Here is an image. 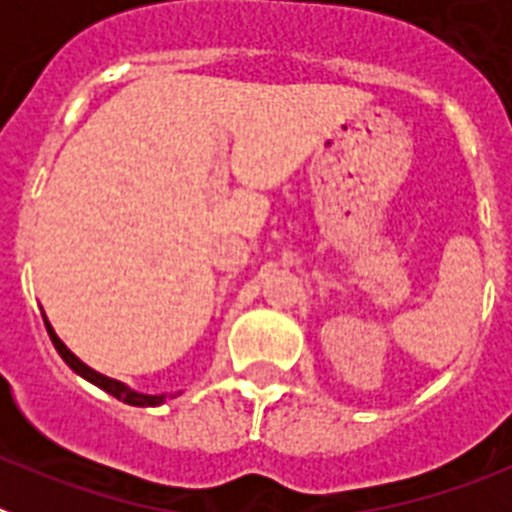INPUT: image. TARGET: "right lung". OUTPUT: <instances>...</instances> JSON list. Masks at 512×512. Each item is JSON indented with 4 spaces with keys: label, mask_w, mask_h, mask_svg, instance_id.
Instances as JSON below:
<instances>
[{
    "label": "right lung",
    "mask_w": 512,
    "mask_h": 512,
    "mask_svg": "<svg viewBox=\"0 0 512 512\" xmlns=\"http://www.w3.org/2000/svg\"><path fill=\"white\" fill-rule=\"evenodd\" d=\"M45 328H48V336H51L53 346H56V351L61 354V359L66 361V364H69L71 369L79 374V377H84L87 382L97 384L99 390H104L107 395L117 397V400H122V402H128V405H135V408H153V405H161V402L166 400V395H143V392L130 390L128 384H122V382H117V379H110V377H104V374L94 372L92 366H87L84 361L79 359V356L71 354L69 348H66V343L56 336V330H53V325L48 323V318H45Z\"/></svg>",
    "instance_id": "obj_1"
}]
</instances>
